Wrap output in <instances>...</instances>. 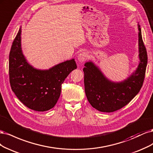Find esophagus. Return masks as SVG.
<instances>
[{
    "label": "esophagus",
    "mask_w": 153,
    "mask_h": 153,
    "mask_svg": "<svg viewBox=\"0 0 153 153\" xmlns=\"http://www.w3.org/2000/svg\"><path fill=\"white\" fill-rule=\"evenodd\" d=\"M88 54L86 52H81L80 54H79L77 56V60L79 62H84L88 58Z\"/></svg>",
    "instance_id": "esophagus-1"
}]
</instances>
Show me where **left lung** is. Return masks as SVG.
I'll use <instances>...</instances> for the list:
<instances>
[{
	"mask_svg": "<svg viewBox=\"0 0 153 153\" xmlns=\"http://www.w3.org/2000/svg\"><path fill=\"white\" fill-rule=\"evenodd\" d=\"M139 30V63L125 80L114 82L107 79L92 61L85 63L83 68L85 93L88 102L97 110L112 112L127 105L140 91L144 80L147 55L142 41L140 26Z\"/></svg>",
	"mask_w": 153,
	"mask_h": 153,
	"instance_id": "left-lung-1",
	"label": "left lung"
}]
</instances>
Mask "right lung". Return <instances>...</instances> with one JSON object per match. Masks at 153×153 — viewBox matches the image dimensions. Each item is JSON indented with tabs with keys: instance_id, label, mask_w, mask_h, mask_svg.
I'll list each match as a JSON object with an SVG mask.
<instances>
[{
	"instance_id": "obj_1",
	"label": "right lung",
	"mask_w": 153,
	"mask_h": 153,
	"mask_svg": "<svg viewBox=\"0 0 153 153\" xmlns=\"http://www.w3.org/2000/svg\"><path fill=\"white\" fill-rule=\"evenodd\" d=\"M22 28L14 39L9 53V81L13 91L23 104L36 111H46L55 105L62 84L77 68L74 59L60 63L49 69L34 68L25 57L21 44Z\"/></svg>"
}]
</instances>
